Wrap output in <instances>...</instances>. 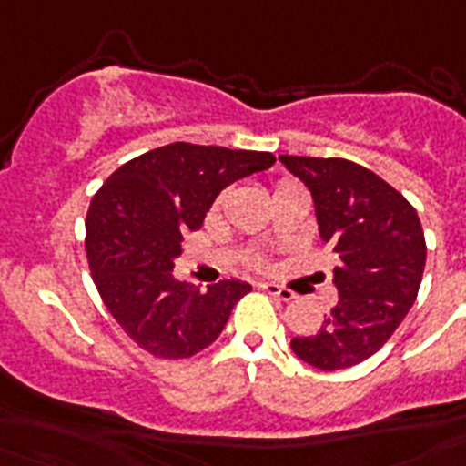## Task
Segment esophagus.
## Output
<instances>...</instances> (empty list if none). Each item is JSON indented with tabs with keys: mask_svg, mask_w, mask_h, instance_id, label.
Instances as JSON below:
<instances>
[{
	"mask_svg": "<svg viewBox=\"0 0 466 466\" xmlns=\"http://www.w3.org/2000/svg\"><path fill=\"white\" fill-rule=\"evenodd\" d=\"M256 288H258V290H263V292H268L270 298L283 299V302H290V299L295 298V292L288 290V288H283V285L270 283V280H258V283H256Z\"/></svg>",
	"mask_w": 466,
	"mask_h": 466,
	"instance_id": "obj_1",
	"label": "esophagus"
}]
</instances>
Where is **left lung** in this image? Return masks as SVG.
Returning <instances> with one entry per match:
<instances>
[{"mask_svg":"<svg viewBox=\"0 0 466 466\" xmlns=\"http://www.w3.org/2000/svg\"><path fill=\"white\" fill-rule=\"evenodd\" d=\"M280 161L309 188L319 237L339 256V302L314 336L290 346L311 368H353L390 340L416 302L426 268L420 219L401 193L355 161Z\"/></svg>","mask_w":466,"mask_h":466,"instance_id":"1","label":"left lung"}]
</instances>
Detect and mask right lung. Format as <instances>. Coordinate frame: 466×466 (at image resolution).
Returning a JSON list of instances; mask_svg holds the SVG:
<instances>
[{"label":"right lung","mask_w":466,"mask_h":466,"mask_svg":"<svg viewBox=\"0 0 466 466\" xmlns=\"http://www.w3.org/2000/svg\"><path fill=\"white\" fill-rule=\"evenodd\" d=\"M276 164L270 152L174 142L116 168L91 200L86 258L104 305L155 358H190L225 329L251 285L219 280L200 292L174 278L186 234L203 227L229 183Z\"/></svg>","instance_id":"right-lung-1"}]
</instances>
